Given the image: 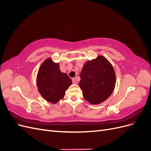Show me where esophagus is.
<instances>
[{
    "mask_svg": "<svg viewBox=\"0 0 151 151\" xmlns=\"http://www.w3.org/2000/svg\"><path fill=\"white\" fill-rule=\"evenodd\" d=\"M72 83H74V84H77V83H78V82H77V80L76 78H73L72 79Z\"/></svg>",
    "mask_w": 151,
    "mask_h": 151,
    "instance_id": "esophagus-1",
    "label": "esophagus"
}]
</instances>
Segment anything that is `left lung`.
<instances>
[{"mask_svg":"<svg viewBox=\"0 0 151 151\" xmlns=\"http://www.w3.org/2000/svg\"><path fill=\"white\" fill-rule=\"evenodd\" d=\"M79 86L84 99L91 104L106 100L113 92L116 75L111 63L103 55L87 61L81 72Z\"/></svg>","mask_w":151,"mask_h":151,"instance_id":"8db88e82","label":"left lung"}]
</instances>
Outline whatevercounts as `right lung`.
I'll use <instances>...</instances> for the list:
<instances>
[{"label": "right lung", "instance_id": "right-lung-1", "mask_svg": "<svg viewBox=\"0 0 151 151\" xmlns=\"http://www.w3.org/2000/svg\"><path fill=\"white\" fill-rule=\"evenodd\" d=\"M72 83L66 73L60 71L59 63L52 58H47L39 68L36 85L41 96L48 102L56 104L60 101Z\"/></svg>", "mask_w": 151, "mask_h": 151}]
</instances>
